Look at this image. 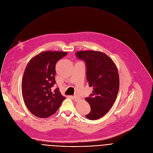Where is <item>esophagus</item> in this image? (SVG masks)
I'll return each mask as SVG.
<instances>
[{"mask_svg": "<svg viewBox=\"0 0 153 153\" xmlns=\"http://www.w3.org/2000/svg\"><path fill=\"white\" fill-rule=\"evenodd\" d=\"M72 99H73L75 101H76V102H78V101L80 100V99H81V98H80L79 96H73V97H72Z\"/></svg>", "mask_w": 153, "mask_h": 153, "instance_id": "esophagus-1", "label": "esophagus"}]
</instances>
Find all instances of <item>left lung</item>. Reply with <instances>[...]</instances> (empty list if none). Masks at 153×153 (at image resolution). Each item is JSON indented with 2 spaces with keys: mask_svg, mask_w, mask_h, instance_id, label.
I'll use <instances>...</instances> for the list:
<instances>
[{
  "mask_svg": "<svg viewBox=\"0 0 153 153\" xmlns=\"http://www.w3.org/2000/svg\"><path fill=\"white\" fill-rule=\"evenodd\" d=\"M78 58L84 60L87 66V80L93 93L85 100L91 111L85 115L90 120L104 116L115 102L119 89V76L113 60L102 51H85L76 52Z\"/></svg>",
  "mask_w": 153,
  "mask_h": 153,
  "instance_id": "8db88e82",
  "label": "left lung"
}]
</instances>
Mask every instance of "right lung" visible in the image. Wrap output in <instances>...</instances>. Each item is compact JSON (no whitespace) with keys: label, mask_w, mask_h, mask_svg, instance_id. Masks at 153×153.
<instances>
[{"label":"right lung","mask_w":153,"mask_h":153,"mask_svg":"<svg viewBox=\"0 0 153 153\" xmlns=\"http://www.w3.org/2000/svg\"><path fill=\"white\" fill-rule=\"evenodd\" d=\"M67 51H45L34 56L28 62L22 79V94L30 111L40 118H47L59 109L66 99L56 83V63L65 56Z\"/></svg>","instance_id":"add662e5"}]
</instances>
